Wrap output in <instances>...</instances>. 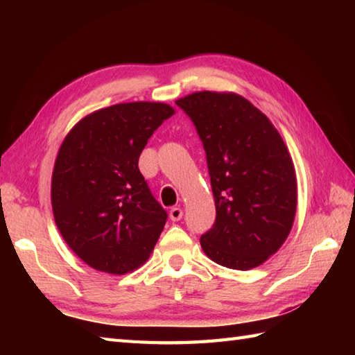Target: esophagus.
<instances>
[{"label":"esophagus","instance_id":"esophagus-1","mask_svg":"<svg viewBox=\"0 0 355 355\" xmlns=\"http://www.w3.org/2000/svg\"><path fill=\"white\" fill-rule=\"evenodd\" d=\"M169 216H171L172 221H180L183 218V209L172 207L171 212H169Z\"/></svg>","mask_w":355,"mask_h":355}]
</instances>
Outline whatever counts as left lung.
<instances>
[{"instance_id":"obj_1","label":"left lung","mask_w":355,"mask_h":355,"mask_svg":"<svg viewBox=\"0 0 355 355\" xmlns=\"http://www.w3.org/2000/svg\"><path fill=\"white\" fill-rule=\"evenodd\" d=\"M175 103L197 128L215 198L202 252L227 268L259 267L282 247L296 216V172L281 134L236 93L197 92Z\"/></svg>"}]
</instances>
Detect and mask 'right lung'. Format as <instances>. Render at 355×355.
I'll return each mask as SVG.
<instances>
[{
  "label": "right lung",
  "mask_w": 355,
  "mask_h": 355,
  "mask_svg": "<svg viewBox=\"0 0 355 355\" xmlns=\"http://www.w3.org/2000/svg\"><path fill=\"white\" fill-rule=\"evenodd\" d=\"M163 102H128L97 110L65 135L51 175L59 232L87 266L125 275L148 261L168 214L153 197L139 157L163 120Z\"/></svg>",
  "instance_id": "1"
}]
</instances>
